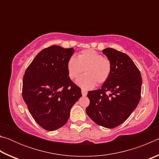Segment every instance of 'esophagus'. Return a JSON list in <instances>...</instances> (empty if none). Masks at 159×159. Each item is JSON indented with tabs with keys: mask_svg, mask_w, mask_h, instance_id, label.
<instances>
[{
	"mask_svg": "<svg viewBox=\"0 0 159 159\" xmlns=\"http://www.w3.org/2000/svg\"><path fill=\"white\" fill-rule=\"evenodd\" d=\"M81 93H82V95H83V96H86V95H87V93H87V91H86V90L82 89Z\"/></svg>",
	"mask_w": 159,
	"mask_h": 159,
	"instance_id": "34e87169",
	"label": "esophagus"
}]
</instances>
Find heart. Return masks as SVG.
Returning <instances> with one entry per match:
<instances>
[{
    "mask_svg": "<svg viewBox=\"0 0 159 159\" xmlns=\"http://www.w3.org/2000/svg\"><path fill=\"white\" fill-rule=\"evenodd\" d=\"M70 79H74L83 71L85 74L80 76L76 84L83 89H90L97 83L100 85L106 82L111 72V63L95 50H84L77 58L71 57L66 64Z\"/></svg>",
    "mask_w": 159,
    "mask_h": 159,
    "instance_id": "1",
    "label": "heart"
}]
</instances>
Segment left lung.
I'll return each instance as SVG.
<instances>
[{
  "instance_id": "8db88e82",
  "label": "left lung",
  "mask_w": 159,
  "mask_h": 159,
  "mask_svg": "<svg viewBox=\"0 0 159 159\" xmlns=\"http://www.w3.org/2000/svg\"><path fill=\"white\" fill-rule=\"evenodd\" d=\"M102 52L111 61V74L100 89L88 92L90 104L85 111L98 125L114 128L122 124L138 106L142 76L126 54L114 48H105Z\"/></svg>"
}]
</instances>
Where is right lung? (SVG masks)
<instances>
[{
	"mask_svg": "<svg viewBox=\"0 0 159 159\" xmlns=\"http://www.w3.org/2000/svg\"><path fill=\"white\" fill-rule=\"evenodd\" d=\"M74 49L52 45L41 51L23 77L22 97L36 122L48 131L66 124L70 110L82 96L66 69Z\"/></svg>",
	"mask_w": 159,
	"mask_h": 159,
	"instance_id": "add662e5",
	"label": "right lung"
}]
</instances>
